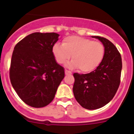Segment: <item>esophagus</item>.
I'll return each instance as SVG.
<instances>
[{"mask_svg":"<svg viewBox=\"0 0 134 134\" xmlns=\"http://www.w3.org/2000/svg\"><path fill=\"white\" fill-rule=\"evenodd\" d=\"M65 74H66V75H68V74H72V72H71L70 71H68V70H65Z\"/></svg>","mask_w":134,"mask_h":134,"instance_id":"1","label":"esophagus"}]
</instances>
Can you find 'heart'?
Returning <instances> with one entry per match:
<instances>
[{
  "label": "heart",
  "instance_id": "obj_1",
  "mask_svg": "<svg viewBox=\"0 0 134 134\" xmlns=\"http://www.w3.org/2000/svg\"><path fill=\"white\" fill-rule=\"evenodd\" d=\"M105 49L99 41L79 36H69L64 39L62 45L55 43L52 53L55 61L63 64L70 58L72 60L67 64L70 69L79 68L82 72L94 70L101 62Z\"/></svg>",
  "mask_w": 134,
  "mask_h": 134
}]
</instances>
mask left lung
Listing matches in <instances>:
<instances>
[{
	"label": "left lung",
	"mask_w": 134,
	"mask_h": 134,
	"mask_svg": "<svg viewBox=\"0 0 134 134\" xmlns=\"http://www.w3.org/2000/svg\"><path fill=\"white\" fill-rule=\"evenodd\" d=\"M98 39L105 48L103 58L97 68L85 74L74 73L73 93L83 108L93 110L103 107L115 94L120 84L122 61L115 46L107 39Z\"/></svg>",
	"instance_id": "8db88e82"
}]
</instances>
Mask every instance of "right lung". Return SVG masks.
Wrapping results in <instances>:
<instances>
[{"label": "right lung", "mask_w": 134, "mask_h": 134, "mask_svg": "<svg viewBox=\"0 0 134 134\" xmlns=\"http://www.w3.org/2000/svg\"><path fill=\"white\" fill-rule=\"evenodd\" d=\"M55 33H34L14 48L10 68L12 86L21 99L35 108L49 105L64 78V68L52 53L58 40Z\"/></svg>", "instance_id": "add662e5"}]
</instances>
